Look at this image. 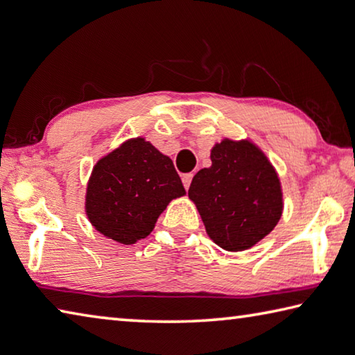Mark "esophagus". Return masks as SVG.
<instances>
[{
    "instance_id": "34e87169",
    "label": "esophagus",
    "mask_w": 355,
    "mask_h": 355,
    "mask_svg": "<svg viewBox=\"0 0 355 355\" xmlns=\"http://www.w3.org/2000/svg\"><path fill=\"white\" fill-rule=\"evenodd\" d=\"M191 179H193V175H191V173H189V175H184V176H182V184H184V187H185V190H189V189H190Z\"/></svg>"
}]
</instances>
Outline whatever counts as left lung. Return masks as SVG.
Returning a JSON list of instances; mask_svg holds the SVG:
<instances>
[{"instance_id": "obj_1", "label": "left lung", "mask_w": 355, "mask_h": 355, "mask_svg": "<svg viewBox=\"0 0 355 355\" xmlns=\"http://www.w3.org/2000/svg\"><path fill=\"white\" fill-rule=\"evenodd\" d=\"M210 159L209 168L193 178L189 198L213 243L227 252L250 249L283 215L278 171L249 137H224L213 145Z\"/></svg>"}]
</instances>
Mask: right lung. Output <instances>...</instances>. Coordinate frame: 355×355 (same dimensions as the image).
Instances as JSON below:
<instances>
[{
	"label": "right lung",
	"instance_id": "add662e5",
	"mask_svg": "<svg viewBox=\"0 0 355 355\" xmlns=\"http://www.w3.org/2000/svg\"><path fill=\"white\" fill-rule=\"evenodd\" d=\"M185 195L173 160L137 136L92 166L85 211L98 233L130 245L148 236L166 205Z\"/></svg>",
	"mask_w": 355,
	"mask_h": 355
}]
</instances>
